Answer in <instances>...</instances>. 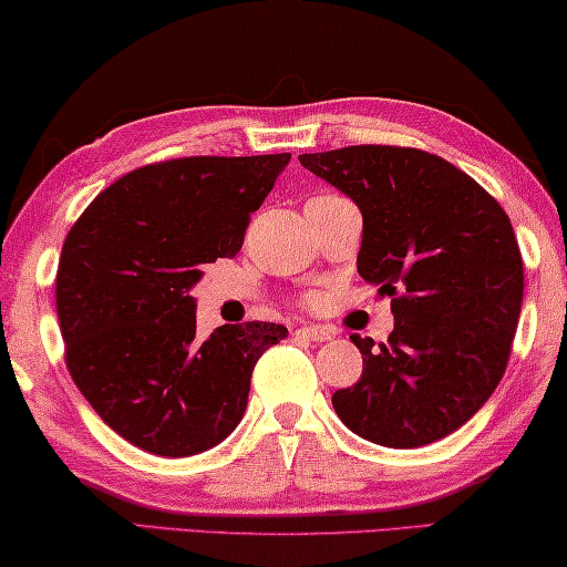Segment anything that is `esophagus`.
I'll return each instance as SVG.
<instances>
[{"instance_id":"esophagus-1","label":"esophagus","mask_w":567,"mask_h":567,"mask_svg":"<svg viewBox=\"0 0 567 567\" xmlns=\"http://www.w3.org/2000/svg\"><path fill=\"white\" fill-rule=\"evenodd\" d=\"M295 336L306 338V341L323 343V341H331L333 331H328V328H323V326H300V328H295Z\"/></svg>"}]
</instances>
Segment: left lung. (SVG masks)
Masks as SVG:
<instances>
[{
	"label": "left lung",
	"mask_w": 567,
	"mask_h": 567,
	"mask_svg": "<svg viewBox=\"0 0 567 567\" xmlns=\"http://www.w3.org/2000/svg\"><path fill=\"white\" fill-rule=\"evenodd\" d=\"M300 165L361 210L359 275L390 295L386 343L353 333L364 371L333 394L353 433L386 447L441 441L484 408L517 333L525 267L509 216L447 159L357 145Z\"/></svg>",
	"instance_id": "1"
}]
</instances>
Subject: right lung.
Returning <instances> with one entry per match:
<instances>
[{
    "mask_svg": "<svg viewBox=\"0 0 567 567\" xmlns=\"http://www.w3.org/2000/svg\"><path fill=\"white\" fill-rule=\"evenodd\" d=\"M290 152L181 157L122 175L68 231L55 280L65 364L96 415L185 458L239 425L257 359L287 336L251 320L196 336L203 265L234 257Z\"/></svg>",
    "mask_w": 567,
    "mask_h": 567,
    "instance_id": "add662e5",
    "label": "right lung"
}]
</instances>
